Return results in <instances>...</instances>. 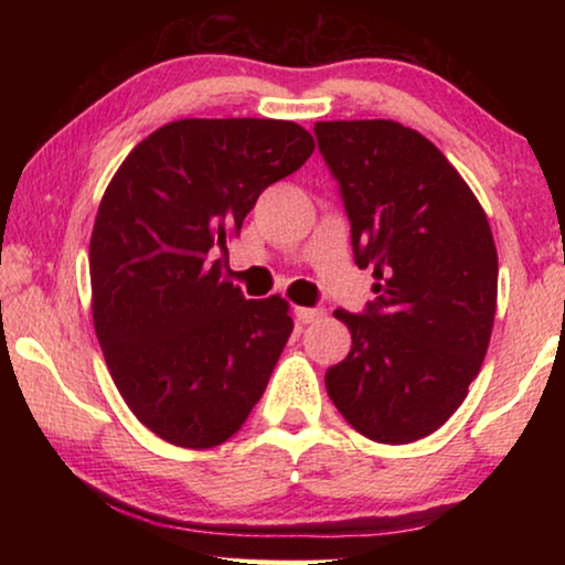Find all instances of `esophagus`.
<instances>
[{"label":"esophagus","instance_id":"esophagus-1","mask_svg":"<svg viewBox=\"0 0 565 565\" xmlns=\"http://www.w3.org/2000/svg\"><path fill=\"white\" fill-rule=\"evenodd\" d=\"M323 311L321 308H296V319L300 323H313L316 319H321Z\"/></svg>","mask_w":565,"mask_h":565}]
</instances>
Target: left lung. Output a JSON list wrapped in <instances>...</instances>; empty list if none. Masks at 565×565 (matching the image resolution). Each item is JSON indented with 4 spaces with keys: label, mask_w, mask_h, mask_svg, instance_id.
Instances as JSON below:
<instances>
[{
    "label": "left lung",
    "mask_w": 565,
    "mask_h": 565,
    "mask_svg": "<svg viewBox=\"0 0 565 565\" xmlns=\"http://www.w3.org/2000/svg\"><path fill=\"white\" fill-rule=\"evenodd\" d=\"M319 149L342 188L365 316H334L350 354L327 393L360 435L408 445L443 427L483 365L499 257L481 203L429 138L396 120H321Z\"/></svg>",
    "instance_id": "left-lung-1"
}]
</instances>
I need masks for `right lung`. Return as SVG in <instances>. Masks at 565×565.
Masks as SVG:
<instances>
[{"mask_svg": "<svg viewBox=\"0 0 565 565\" xmlns=\"http://www.w3.org/2000/svg\"><path fill=\"white\" fill-rule=\"evenodd\" d=\"M313 149L292 120L184 118L146 136L107 184L89 238L92 321L122 401L169 445H223L267 388L290 303L246 300L211 257Z\"/></svg>", "mask_w": 565, "mask_h": 565, "instance_id": "1", "label": "right lung"}]
</instances>
